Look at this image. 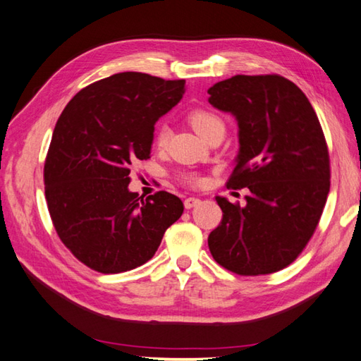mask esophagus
<instances>
[{"mask_svg": "<svg viewBox=\"0 0 361 361\" xmlns=\"http://www.w3.org/2000/svg\"><path fill=\"white\" fill-rule=\"evenodd\" d=\"M200 198H195V197H189V198H186L184 200V207L186 209H192V207H195V206H198L200 204Z\"/></svg>", "mask_w": 361, "mask_h": 361, "instance_id": "esophagus-1", "label": "esophagus"}]
</instances>
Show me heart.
Segmentation results:
<instances>
[{
  "label": "heart",
  "mask_w": 361,
  "mask_h": 361,
  "mask_svg": "<svg viewBox=\"0 0 361 361\" xmlns=\"http://www.w3.org/2000/svg\"><path fill=\"white\" fill-rule=\"evenodd\" d=\"M189 123L192 124V128L197 130L200 137H203L204 140L211 135V133L216 129H224V121L220 115H216L212 111H206V109H195L189 114ZM171 137V128L167 124H158L155 129V135H154V142L158 149L166 147L167 141H169ZM181 180L186 184H198L201 180L197 173L194 172H184L181 175Z\"/></svg>",
  "instance_id": "1"
}]
</instances>
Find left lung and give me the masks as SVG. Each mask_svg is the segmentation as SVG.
I'll return each instance as SVG.
<instances>
[{
	"mask_svg": "<svg viewBox=\"0 0 361 361\" xmlns=\"http://www.w3.org/2000/svg\"><path fill=\"white\" fill-rule=\"evenodd\" d=\"M238 121L240 152L228 188L246 204L216 197L223 219L209 233L214 259L238 275L281 271L303 252L331 188L329 150L307 97L281 75H235L207 90Z\"/></svg>",
	"mask_w": 361,
	"mask_h": 361,
	"instance_id": "1",
	"label": "left lung"
}]
</instances>
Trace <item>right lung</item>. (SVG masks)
<instances>
[{
    "label": "right lung",
    "mask_w": 361,
    "mask_h": 361,
    "mask_svg": "<svg viewBox=\"0 0 361 361\" xmlns=\"http://www.w3.org/2000/svg\"><path fill=\"white\" fill-rule=\"evenodd\" d=\"M186 92L184 80L121 72L92 82L58 118L44 163L50 219L64 246L90 269L126 272L154 257L183 201L128 189L130 166L150 158L154 124Z\"/></svg>",
    "instance_id": "1"
}]
</instances>
